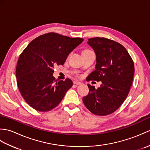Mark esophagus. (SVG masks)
Instances as JSON below:
<instances>
[{
	"label": "esophagus",
	"instance_id": "1",
	"mask_svg": "<svg viewBox=\"0 0 150 150\" xmlns=\"http://www.w3.org/2000/svg\"><path fill=\"white\" fill-rule=\"evenodd\" d=\"M73 84H76V85H79V84H81L82 82L80 81H73Z\"/></svg>",
	"mask_w": 150,
	"mask_h": 150
}]
</instances>
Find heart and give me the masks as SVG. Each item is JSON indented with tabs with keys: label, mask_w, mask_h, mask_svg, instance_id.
Wrapping results in <instances>:
<instances>
[{
	"label": "heart",
	"mask_w": 150,
	"mask_h": 150,
	"mask_svg": "<svg viewBox=\"0 0 150 150\" xmlns=\"http://www.w3.org/2000/svg\"><path fill=\"white\" fill-rule=\"evenodd\" d=\"M88 51H90V50H84L83 52H88Z\"/></svg>",
	"instance_id": "1"
}]
</instances>
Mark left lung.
<instances>
[{
	"instance_id": "left-lung-1",
	"label": "left lung",
	"mask_w": 150,
	"mask_h": 150,
	"mask_svg": "<svg viewBox=\"0 0 150 150\" xmlns=\"http://www.w3.org/2000/svg\"><path fill=\"white\" fill-rule=\"evenodd\" d=\"M96 54L95 70L88 81H101L99 88L88 84L89 93L82 101L92 113L105 116L115 111L125 100L132 86L134 64L122 45L104 37L89 39L87 42Z\"/></svg>"
}]
</instances>
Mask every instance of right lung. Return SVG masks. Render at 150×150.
<instances>
[{
  "instance_id": "obj_1",
  "label": "right lung",
  "mask_w": 150,
  "mask_h": 150,
  "mask_svg": "<svg viewBox=\"0 0 150 150\" xmlns=\"http://www.w3.org/2000/svg\"><path fill=\"white\" fill-rule=\"evenodd\" d=\"M83 40L51 32L37 37L22 52L16 77L22 97L31 108L44 112L61 102L73 82L69 79L56 82L54 66L63 65L69 53Z\"/></svg>"
}]
</instances>
